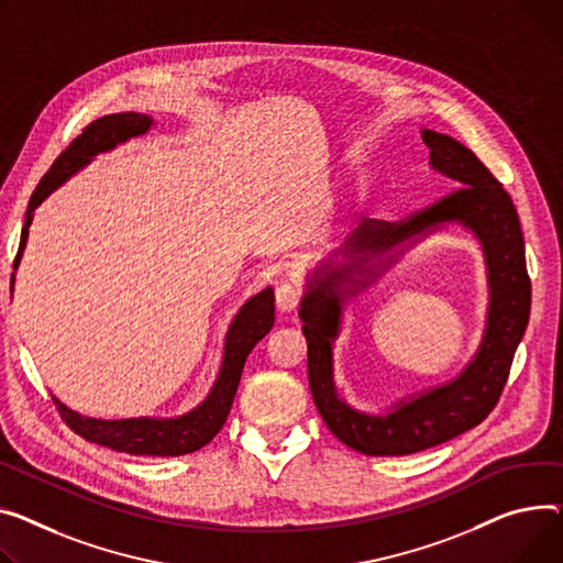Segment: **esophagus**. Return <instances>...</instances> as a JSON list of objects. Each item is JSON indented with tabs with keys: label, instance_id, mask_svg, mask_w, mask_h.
Listing matches in <instances>:
<instances>
[{
	"label": "esophagus",
	"instance_id": "1",
	"mask_svg": "<svg viewBox=\"0 0 563 563\" xmlns=\"http://www.w3.org/2000/svg\"><path fill=\"white\" fill-rule=\"evenodd\" d=\"M301 296L303 291L296 283H283L276 289V306L280 312H291L298 308V303H301Z\"/></svg>",
	"mask_w": 563,
	"mask_h": 563
}]
</instances>
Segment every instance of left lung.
I'll list each match as a JSON object with an SVG mask.
<instances>
[{
    "label": "left lung",
    "mask_w": 563,
    "mask_h": 563,
    "mask_svg": "<svg viewBox=\"0 0 563 563\" xmlns=\"http://www.w3.org/2000/svg\"><path fill=\"white\" fill-rule=\"evenodd\" d=\"M430 165L460 187L402 221L364 219L334 255L344 265L323 267L310 278L298 317L308 340V378L314 405L330 432L349 448L373 457H396L426 451L475 428L496 407L514 353L530 319L532 283L526 265V242L518 212L500 180L451 135L421 131ZM457 220L483 242L490 269V314L481 351L461 376L417 399L401 401L389 416L373 418L346 406L331 383V342L339 331L341 303L369 284L397 249L443 222ZM395 255L382 260L385 252Z\"/></svg>",
    "instance_id": "left-lung-1"
}]
</instances>
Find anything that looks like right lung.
Segmentation results:
<instances>
[{"label": "right lung", "mask_w": 563, "mask_h": 563, "mask_svg": "<svg viewBox=\"0 0 563 563\" xmlns=\"http://www.w3.org/2000/svg\"><path fill=\"white\" fill-rule=\"evenodd\" d=\"M154 120L140 112H118V115H106L97 122L88 124L81 135L74 137L65 152L54 161L49 172L37 183L35 192L31 195L26 221L20 238V249L13 262V269L18 267L20 255L26 244L29 227L33 219V210L41 206L60 183H65L74 172L86 167L97 154L108 152V148L126 142L129 137L142 135L152 129ZM276 319L274 308V291L267 287L265 291L255 294L251 301L242 306L238 317L233 319L227 346H223V362L219 378L208 394V398L192 409L190 415L178 419H122V421H101L81 417L77 411L65 407L58 398H54L60 419L69 426V430L79 437L106 445L110 451L129 453V455H148V457H178L195 453L206 443L214 439V434L223 428L229 419V411L242 378V368L253 351V346L265 336Z\"/></svg>", "instance_id": "obj_1"}]
</instances>
